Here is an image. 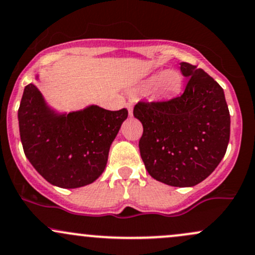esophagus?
I'll list each match as a JSON object with an SVG mask.
<instances>
[{
    "instance_id": "esophagus-1",
    "label": "esophagus",
    "mask_w": 255,
    "mask_h": 255,
    "mask_svg": "<svg viewBox=\"0 0 255 255\" xmlns=\"http://www.w3.org/2000/svg\"><path fill=\"white\" fill-rule=\"evenodd\" d=\"M126 108H127L128 113H129V115L131 116V114H133V103H131V102H128V103L126 104Z\"/></svg>"
}]
</instances>
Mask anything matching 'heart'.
I'll return each instance as SVG.
<instances>
[{"label": "heart", "instance_id": "b5f03b06", "mask_svg": "<svg viewBox=\"0 0 255 255\" xmlns=\"http://www.w3.org/2000/svg\"><path fill=\"white\" fill-rule=\"evenodd\" d=\"M147 85H154V92L158 97L168 98L177 95L182 89V78L175 71H164L152 75Z\"/></svg>", "mask_w": 255, "mask_h": 255}]
</instances>
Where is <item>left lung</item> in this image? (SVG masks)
<instances>
[{
    "instance_id": "8db88e82",
    "label": "left lung",
    "mask_w": 255,
    "mask_h": 255,
    "mask_svg": "<svg viewBox=\"0 0 255 255\" xmlns=\"http://www.w3.org/2000/svg\"><path fill=\"white\" fill-rule=\"evenodd\" d=\"M184 92L166 102H139L133 114L144 131L139 148L146 170L172 187H193L212 174L227 152L230 114L224 91L206 72L181 62Z\"/></svg>"
}]
</instances>
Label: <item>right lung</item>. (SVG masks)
<instances>
[{"instance_id": "right-lung-1", "label": "right lung", "mask_w": 255, "mask_h": 255, "mask_svg": "<svg viewBox=\"0 0 255 255\" xmlns=\"http://www.w3.org/2000/svg\"><path fill=\"white\" fill-rule=\"evenodd\" d=\"M127 116V109L110 111L98 105L60 114L34 84L25 87L17 111L25 156L49 183L61 188H79L101 176Z\"/></svg>"}]
</instances>
